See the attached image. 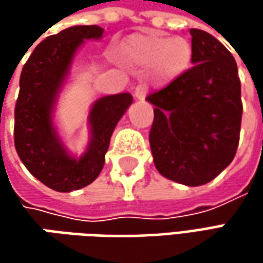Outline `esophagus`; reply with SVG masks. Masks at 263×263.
Masks as SVG:
<instances>
[{"label": "esophagus", "mask_w": 263, "mask_h": 263, "mask_svg": "<svg viewBox=\"0 0 263 263\" xmlns=\"http://www.w3.org/2000/svg\"><path fill=\"white\" fill-rule=\"evenodd\" d=\"M146 92V87L143 86V85H139V86L135 89V99H137V101H145Z\"/></svg>", "instance_id": "1"}]
</instances>
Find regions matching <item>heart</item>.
<instances>
[{
	"label": "heart",
	"instance_id": "heart-1",
	"mask_svg": "<svg viewBox=\"0 0 263 263\" xmlns=\"http://www.w3.org/2000/svg\"><path fill=\"white\" fill-rule=\"evenodd\" d=\"M121 58L136 67H149L155 85H168L181 77L192 64L193 49L184 37H170L157 32L128 36L120 48Z\"/></svg>",
	"mask_w": 263,
	"mask_h": 263
}]
</instances>
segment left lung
Instances as JSON below:
<instances>
[{"label":"left lung","instance_id":"obj_1","mask_svg":"<svg viewBox=\"0 0 263 263\" xmlns=\"http://www.w3.org/2000/svg\"><path fill=\"white\" fill-rule=\"evenodd\" d=\"M192 64L146 98L154 108L149 143L161 176L206 184L231 164L241 124V86L234 57L217 37L190 29Z\"/></svg>","mask_w":263,"mask_h":263}]
</instances>
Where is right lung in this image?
Here are the masks:
<instances>
[{
  "label": "right lung",
  "mask_w": 263,
  "mask_h": 263,
  "mask_svg": "<svg viewBox=\"0 0 263 263\" xmlns=\"http://www.w3.org/2000/svg\"><path fill=\"white\" fill-rule=\"evenodd\" d=\"M102 35L104 29L95 25L64 29L36 46L22 70L14 111L15 151L29 173L57 192L79 190L99 176L112 132L133 102L127 92L96 99L87 116L86 151L79 158L67 151L54 124L57 101L80 46Z\"/></svg>",
  "instance_id": "obj_1"
}]
</instances>
